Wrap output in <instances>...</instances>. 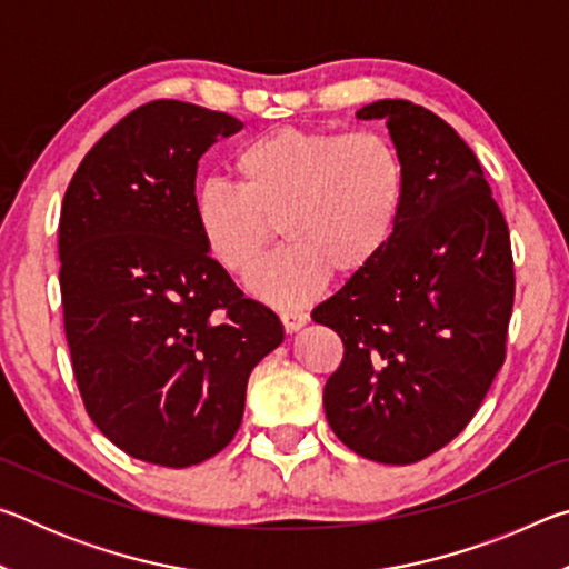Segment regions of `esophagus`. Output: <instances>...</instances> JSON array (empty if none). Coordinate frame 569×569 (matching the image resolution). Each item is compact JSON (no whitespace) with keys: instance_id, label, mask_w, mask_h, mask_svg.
<instances>
[{"instance_id":"esophagus-1","label":"esophagus","mask_w":569,"mask_h":569,"mask_svg":"<svg viewBox=\"0 0 569 569\" xmlns=\"http://www.w3.org/2000/svg\"><path fill=\"white\" fill-rule=\"evenodd\" d=\"M281 321H283V329L288 333H293L298 329H303L306 321H308V313H303V311H283Z\"/></svg>"}]
</instances>
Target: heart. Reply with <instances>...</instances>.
<instances>
[{"label":"heart","mask_w":569,"mask_h":569,"mask_svg":"<svg viewBox=\"0 0 569 569\" xmlns=\"http://www.w3.org/2000/svg\"><path fill=\"white\" fill-rule=\"evenodd\" d=\"M236 188L200 180L190 218L210 258L243 276L266 253L273 223L286 246L248 278L261 301L296 308L336 276L369 268L397 226L403 170L387 138L369 130H268L240 146Z\"/></svg>","instance_id":"b5f03b06"}]
</instances>
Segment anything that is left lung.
Here are the masks:
<instances>
[{
	"label": "left lung",
	"mask_w": 569,
	"mask_h": 569,
	"mask_svg": "<svg viewBox=\"0 0 569 569\" xmlns=\"http://www.w3.org/2000/svg\"><path fill=\"white\" fill-rule=\"evenodd\" d=\"M356 118L387 122L403 192L377 261L311 313L343 341L323 409L356 455L413 465L467 427L502 369L512 248L479 160L451 124L409 100H377Z\"/></svg>",
	"instance_id": "left-lung-1"
}]
</instances>
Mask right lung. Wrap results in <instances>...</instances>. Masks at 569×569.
Wrapping results in <instances>:
<instances>
[{
  "label": "right lung",
  "instance_id": "add662e5",
  "mask_svg": "<svg viewBox=\"0 0 569 569\" xmlns=\"http://www.w3.org/2000/svg\"><path fill=\"white\" fill-rule=\"evenodd\" d=\"M233 114L180 100L94 142L60 216L64 333L84 409L124 455L190 467L230 445L250 371L283 323L210 258L190 218L198 160Z\"/></svg>",
  "mask_w": 569,
  "mask_h": 569
}]
</instances>
